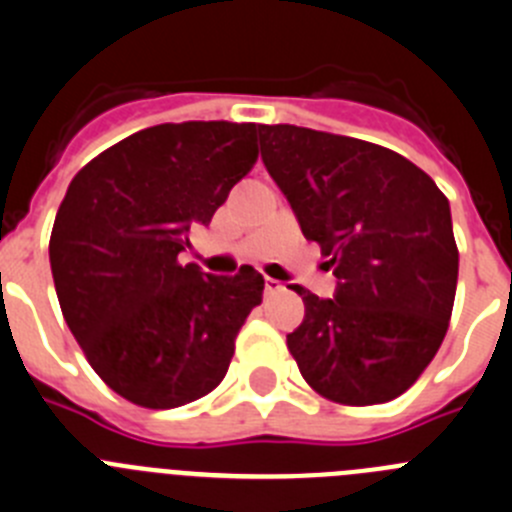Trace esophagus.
<instances>
[{"label": "esophagus", "mask_w": 512, "mask_h": 512, "mask_svg": "<svg viewBox=\"0 0 512 512\" xmlns=\"http://www.w3.org/2000/svg\"><path fill=\"white\" fill-rule=\"evenodd\" d=\"M278 290H283V285H280V280L265 278V293H267V296H270V293H278Z\"/></svg>", "instance_id": "obj_1"}]
</instances>
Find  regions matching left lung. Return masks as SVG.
I'll list each match as a JSON object with an SVG mask.
<instances>
[{
	"instance_id": "8db88e82",
	"label": "left lung",
	"mask_w": 512,
	"mask_h": 512,
	"mask_svg": "<svg viewBox=\"0 0 512 512\" xmlns=\"http://www.w3.org/2000/svg\"><path fill=\"white\" fill-rule=\"evenodd\" d=\"M262 163L303 237L336 275L334 298L296 285L306 316L288 349L326 400L398 398L431 365L449 329L459 250L449 201L418 165L375 142L260 124Z\"/></svg>"
}]
</instances>
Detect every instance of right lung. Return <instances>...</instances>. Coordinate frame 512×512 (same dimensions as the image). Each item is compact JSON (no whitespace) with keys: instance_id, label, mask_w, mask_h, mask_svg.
Wrapping results in <instances>:
<instances>
[{"instance_id":"obj_1","label":"right lung","mask_w":512,"mask_h":512,"mask_svg":"<svg viewBox=\"0 0 512 512\" xmlns=\"http://www.w3.org/2000/svg\"><path fill=\"white\" fill-rule=\"evenodd\" d=\"M252 122L158 124L78 170L55 214L50 267L63 319L89 365L142 408H178L224 380L265 280L181 265L257 160Z\"/></svg>"}]
</instances>
